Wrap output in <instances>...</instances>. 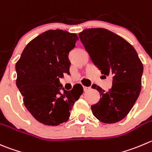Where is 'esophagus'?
<instances>
[{"mask_svg": "<svg viewBox=\"0 0 152 152\" xmlns=\"http://www.w3.org/2000/svg\"><path fill=\"white\" fill-rule=\"evenodd\" d=\"M91 89V88H90V87H84V91H85V92H86V91H89V90Z\"/></svg>", "mask_w": 152, "mask_h": 152, "instance_id": "esophagus-1", "label": "esophagus"}]
</instances>
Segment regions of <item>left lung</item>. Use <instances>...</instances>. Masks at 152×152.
Here are the masks:
<instances>
[{"mask_svg": "<svg viewBox=\"0 0 152 152\" xmlns=\"http://www.w3.org/2000/svg\"><path fill=\"white\" fill-rule=\"evenodd\" d=\"M79 39L101 73L113 76L112 88L104 91L96 86L100 99L91 106L93 114L104 123L124 119L141 91L143 66L134 47L126 39L104 28H91L79 32Z\"/></svg>", "mask_w": 152, "mask_h": 152, "instance_id": "left-lung-1", "label": "left lung"}]
</instances>
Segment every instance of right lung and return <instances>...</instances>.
I'll list each match as a JSON object with an SVG mask.
<instances>
[{"mask_svg": "<svg viewBox=\"0 0 152 152\" xmlns=\"http://www.w3.org/2000/svg\"><path fill=\"white\" fill-rule=\"evenodd\" d=\"M79 40L76 33L50 29L25 47L16 62V85L23 104L34 118L46 126H56L70 117L75 102L83 93L80 84L63 94L59 78L70 74L69 52Z\"/></svg>", "mask_w": 152, "mask_h": 152, "instance_id": "add662e5", "label": "right lung"}]
</instances>
